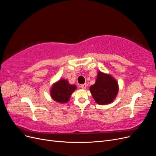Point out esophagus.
Returning <instances> with one entry per match:
<instances>
[{
    "label": "esophagus",
    "mask_w": 156,
    "mask_h": 156,
    "mask_svg": "<svg viewBox=\"0 0 156 156\" xmlns=\"http://www.w3.org/2000/svg\"><path fill=\"white\" fill-rule=\"evenodd\" d=\"M81 87L83 89H85V88H87V84L85 83V84H81Z\"/></svg>",
    "instance_id": "obj_1"
}]
</instances>
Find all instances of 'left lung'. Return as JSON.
I'll list each match as a JSON object with an SVG mask.
<instances>
[{"instance_id":"obj_1","label":"left lung","mask_w":156,"mask_h":156,"mask_svg":"<svg viewBox=\"0 0 156 156\" xmlns=\"http://www.w3.org/2000/svg\"><path fill=\"white\" fill-rule=\"evenodd\" d=\"M92 95L99 105H107L115 100L119 84L111 75L98 72L96 83L90 87Z\"/></svg>"}]
</instances>
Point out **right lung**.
I'll use <instances>...</instances> for the list:
<instances>
[{
	"instance_id": "1",
	"label": "right lung",
	"mask_w": 156,
	"mask_h": 156,
	"mask_svg": "<svg viewBox=\"0 0 156 156\" xmlns=\"http://www.w3.org/2000/svg\"><path fill=\"white\" fill-rule=\"evenodd\" d=\"M76 86L70 84L68 80L60 79L52 86L50 94L53 100L60 103L69 101L72 93L76 90Z\"/></svg>"
}]
</instances>
